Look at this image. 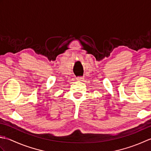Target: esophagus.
Returning <instances> with one entry per match:
<instances>
[{
	"label": "esophagus",
	"mask_w": 151,
	"mask_h": 151,
	"mask_svg": "<svg viewBox=\"0 0 151 151\" xmlns=\"http://www.w3.org/2000/svg\"><path fill=\"white\" fill-rule=\"evenodd\" d=\"M76 80H77V81H82L83 80V78L81 76V77H78L77 78H76Z\"/></svg>",
	"instance_id": "1"
}]
</instances>
